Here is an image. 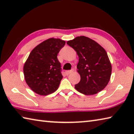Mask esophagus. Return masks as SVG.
<instances>
[{
  "instance_id": "obj_1",
  "label": "esophagus",
  "mask_w": 134,
  "mask_h": 134,
  "mask_svg": "<svg viewBox=\"0 0 134 134\" xmlns=\"http://www.w3.org/2000/svg\"><path fill=\"white\" fill-rule=\"evenodd\" d=\"M72 71H73V70H67V71H65V75H66L67 76L69 75V74H70Z\"/></svg>"
}]
</instances>
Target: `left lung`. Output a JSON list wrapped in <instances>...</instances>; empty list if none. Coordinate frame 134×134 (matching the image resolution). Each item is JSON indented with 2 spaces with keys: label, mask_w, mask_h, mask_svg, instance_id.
I'll return each instance as SVG.
<instances>
[{
  "label": "left lung",
  "mask_w": 134,
  "mask_h": 134,
  "mask_svg": "<svg viewBox=\"0 0 134 134\" xmlns=\"http://www.w3.org/2000/svg\"><path fill=\"white\" fill-rule=\"evenodd\" d=\"M79 57L77 72L80 80L75 85L78 92L86 95L96 94L105 88L110 79L111 64L105 50L86 36L67 41Z\"/></svg>",
  "instance_id": "8db88e82"
}]
</instances>
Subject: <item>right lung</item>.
<instances>
[{"label": "right lung", "mask_w": 134, "mask_h": 134, "mask_svg": "<svg viewBox=\"0 0 134 134\" xmlns=\"http://www.w3.org/2000/svg\"><path fill=\"white\" fill-rule=\"evenodd\" d=\"M65 44L64 40L50 38L31 51L23 71L25 82L33 92L47 95L58 88L63 75L57 55Z\"/></svg>", "instance_id": "1"}]
</instances>
